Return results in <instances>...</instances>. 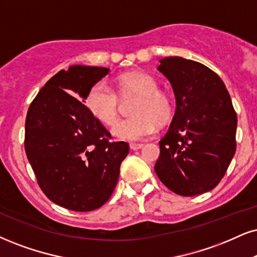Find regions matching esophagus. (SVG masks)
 Segmentation results:
<instances>
[{
    "label": "esophagus",
    "instance_id": "obj_1",
    "mask_svg": "<svg viewBox=\"0 0 257 257\" xmlns=\"http://www.w3.org/2000/svg\"><path fill=\"white\" fill-rule=\"evenodd\" d=\"M143 147H144V144H142V143L130 144V149H131V150H139V149H142Z\"/></svg>",
    "mask_w": 257,
    "mask_h": 257
}]
</instances>
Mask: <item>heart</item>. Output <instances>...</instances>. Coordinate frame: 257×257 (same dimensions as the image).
<instances>
[{"mask_svg": "<svg viewBox=\"0 0 257 257\" xmlns=\"http://www.w3.org/2000/svg\"><path fill=\"white\" fill-rule=\"evenodd\" d=\"M119 89L122 95L136 94L139 99L132 113L134 116L120 120L114 125L112 134L120 141L139 142L156 132L158 122L166 123L174 114L172 96L158 90V83L145 72H131L120 76ZM90 113L104 125H113L119 115V97L108 83L100 81L88 91L85 99Z\"/></svg>", "mask_w": 257, "mask_h": 257, "instance_id": "heart-1", "label": "heart"}]
</instances>
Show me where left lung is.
Masks as SVG:
<instances>
[{
    "label": "left lung",
    "instance_id": "obj_1",
    "mask_svg": "<svg viewBox=\"0 0 257 257\" xmlns=\"http://www.w3.org/2000/svg\"><path fill=\"white\" fill-rule=\"evenodd\" d=\"M157 70L172 84L176 109L155 172L170 191L193 196L213 189L236 153L237 115L216 72L182 57L160 59Z\"/></svg>",
    "mask_w": 257,
    "mask_h": 257
}]
</instances>
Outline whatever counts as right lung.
<instances>
[{
  "label": "right lung",
  "instance_id": "1",
  "mask_svg": "<svg viewBox=\"0 0 257 257\" xmlns=\"http://www.w3.org/2000/svg\"><path fill=\"white\" fill-rule=\"evenodd\" d=\"M108 74V68L87 65L58 71L27 112L25 150L38 183L50 200L72 211L96 210L108 200L128 154V144L109 142V132L83 104Z\"/></svg>",
  "mask_w": 257,
  "mask_h": 257
}]
</instances>
